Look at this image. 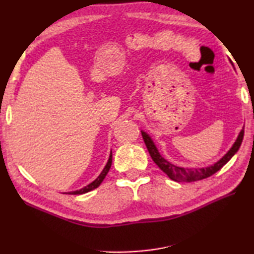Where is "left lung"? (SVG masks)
Here are the masks:
<instances>
[{
	"instance_id": "8db88e82",
	"label": "left lung",
	"mask_w": 254,
	"mask_h": 254,
	"mask_svg": "<svg viewBox=\"0 0 254 254\" xmlns=\"http://www.w3.org/2000/svg\"><path fill=\"white\" fill-rule=\"evenodd\" d=\"M142 133V137L145 145H147V149L151 156L152 160L154 163L160 168L163 173H165L170 179L175 180V182L178 183H192V182H197V180H201L205 178H208L210 176L214 175L215 173H217L223 166L226 165V162L230 161V159L234 156V154L238 152V150L241 147V143H242L243 140V135H244V127L241 130L240 134L238 136V139L233 144L229 152H227L224 157H223L220 161H217L216 163H214L213 166L206 167V168H183V167H178L175 166L173 163H170L169 161H167L165 158H163L160 153H159L158 149L156 145H154L153 141L151 140L147 133L141 131Z\"/></svg>"
}]
</instances>
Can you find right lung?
<instances>
[{
  "label": "right lung",
  "mask_w": 254,
  "mask_h": 254,
  "mask_svg": "<svg viewBox=\"0 0 254 254\" xmlns=\"http://www.w3.org/2000/svg\"><path fill=\"white\" fill-rule=\"evenodd\" d=\"M111 166H112V151H111L110 158H109V161H107L106 166H105V168L103 169V171L101 173V175L98 176V177H97L95 180H94L93 183H91L89 185H87V186L84 187V188L79 189V190L70 191V192H68V194H70V195H80V194H85V192H88V191L93 190V189L97 188V187L100 186V185L102 184L103 180H104V178L106 177V175H107V173H109V170H110V168H111ZM64 194H65V192H64Z\"/></svg>",
  "instance_id": "obj_1"
}]
</instances>
